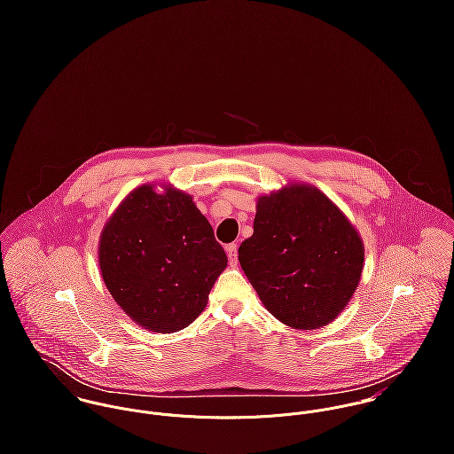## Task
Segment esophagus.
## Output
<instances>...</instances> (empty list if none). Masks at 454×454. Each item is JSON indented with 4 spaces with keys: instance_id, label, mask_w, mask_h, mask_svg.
<instances>
[{
    "instance_id": "34e87169",
    "label": "esophagus",
    "mask_w": 454,
    "mask_h": 454,
    "mask_svg": "<svg viewBox=\"0 0 454 454\" xmlns=\"http://www.w3.org/2000/svg\"><path fill=\"white\" fill-rule=\"evenodd\" d=\"M227 257H229V263L232 265V267H236L238 265V245H229L227 247Z\"/></svg>"
}]
</instances>
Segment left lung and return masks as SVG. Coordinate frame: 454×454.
<instances>
[{
  "mask_svg": "<svg viewBox=\"0 0 454 454\" xmlns=\"http://www.w3.org/2000/svg\"><path fill=\"white\" fill-rule=\"evenodd\" d=\"M238 254L265 309L302 330L337 318L364 269L356 229L322 191L306 184L259 197L254 236Z\"/></svg>",
  "mask_w": 454,
  "mask_h": 454,
  "instance_id": "obj_1",
  "label": "left lung"
}]
</instances>
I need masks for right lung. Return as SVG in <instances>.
Wrapping results in <instances>:
<instances>
[{
    "mask_svg": "<svg viewBox=\"0 0 454 454\" xmlns=\"http://www.w3.org/2000/svg\"><path fill=\"white\" fill-rule=\"evenodd\" d=\"M103 281L124 313L152 332L171 333L194 322L227 267L192 197L153 185L132 191L99 239Z\"/></svg>",
    "mask_w": 454,
    "mask_h": 454,
    "instance_id": "obj_1",
    "label": "right lung"
}]
</instances>
